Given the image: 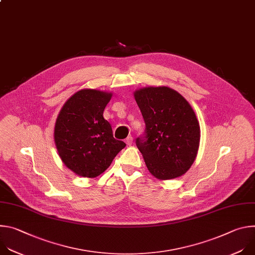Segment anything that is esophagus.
<instances>
[{
  "label": "esophagus",
  "mask_w": 255,
  "mask_h": 255,
  "mask_svg": "<svg viewBox=\"0 0 255 255\" xmlns=\"http://www.w3.org/2000/svg\"><path fill=\"white\" fill-rule=\"evenodd\" d=\"M125 142L127 145H131L132 142H133V137L132 136H128L126 139H125Z\"/></svg>",
  "instance_id": "34e87169"
}]
</instances>
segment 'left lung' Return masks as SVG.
Masks as SVG:
<instances>
[{
    "label": "left lung",
    "instance_id": "left-lung-1",
    "mask_svg": "<svg viewBox=\"0 0 255 255\" xmlns=\"http://www.w3.org/2000/svg\"><path fill=\"white\" fill-rule=\"evenodd\" d=\"M145 125L136 145L149 172L158 179L186 173L194 163L201 129L190 103L168 87H145L134 92Z\"/></svg>",
    "mask_w": 255,
    "mask_h": 255
}]
</instances>
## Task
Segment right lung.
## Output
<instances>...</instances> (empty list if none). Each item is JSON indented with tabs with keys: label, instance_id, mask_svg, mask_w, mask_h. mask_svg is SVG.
Wrapping results in <instances>:
<instances>
[{
	"label": "right lung",
	"instance_id": "obj_1",
	"mask_svg": "<svg viewBox=\"0 0 255 255\" xmlns=\"http://www.w3.org/2000/svg\"><path fill=\"white\" fill-rule=\"evenodd\" d=\"M112 93L83 89L62 106L54 126V143L63 164L76 174L96 177L111 165L126 144L113 136L103 113Z\"/></svg>",
	"mask_w": 255,
	"mask_h": 255
}]
</instances>
